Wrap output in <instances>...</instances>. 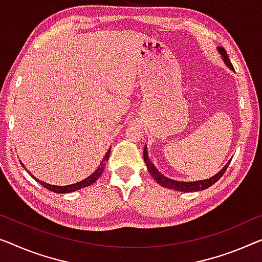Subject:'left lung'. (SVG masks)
Returning <instances> with one entry per match:
<instances>
[{
	"label": "left lung",
	"instance_id": "1",
	"mask_svg": "<svg viewBox=\"0 0 262 262\" xmlns=\"http://www.w3.org/2000/svg\"><path fill=\"white\" fill-rule=\"evenodd\" d=\"M217 52L220 53V55L222 57V60H224L225 64L227 66V67L234 70L233 64L231 63V61H229L227 53H226V50L222 48V47H217ZM143 160H144V163H146L147 166V169L149 170V173L151 174V177H153L154 180L159 183V185H161L162 187H165V188H169V189H174V190H178V192H183V193H190V192H199V190H204L206 188H209L210 186L214 185L219 179H220L224 173L227 169V167L229 166V162H231V160L226 163L224 168H222L220 171H217L215 175H213L212 178L209 179H205V180H199V181H192V182H186V181H177V180H173V179H169L165 177V175H162L160 171L156 169V167L154 166V163L150 161L149 160V156H148V148L147 146H144V149H143Z\"/></svg>",
	"mask_w": 262,
	"mask_h": 262
}]
</instances>
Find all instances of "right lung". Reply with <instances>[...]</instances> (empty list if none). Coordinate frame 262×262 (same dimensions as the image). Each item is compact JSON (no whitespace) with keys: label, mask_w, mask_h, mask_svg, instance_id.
Masks as SVG:
<instances>
[{"label":"right lung","mask_w":262,"mask_h":262,"mask_svg":"<svg viewBox=\"0 0 262 262\" xmlns=\"http://www.w3.org/2000/svg\"><path fill=\"white\" fill-rule=\"evenodd\" d=\"M109 154H111V148H109V149L107 150L106 155L103 156L102 162L100 163V166L97 167L96 170L94 171V173H93L92 175H89V177H88V178H85L84 180L79 181V182H76V183H73V185H68V186H54V185H49V183H47V182H45V181L38 180V179H37V178H35L33 174H30V173H29V174L31 175V178H33L35 181H37L38 183H40V185L43 186L45 188L49 189V190H52V192H54V193H60V194L62 193V194H64V193L76 192V190L84 188V187H88V186L93 185V183L95 182V181L97 180V179H99V178L101 177V174L103 173L104 168H106V162L108 161V159H109ZM21 165H22L23 168L26 169V167L23 166V163H22V162H21Z\"/></svg>","instance_id":"add662e5"}]
</instances>
